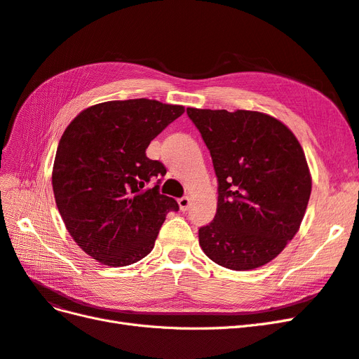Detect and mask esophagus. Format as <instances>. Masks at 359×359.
<instances>
[{"instance_id": "34e87169", "label": "esophagus", "mask_w": 359, "mask_h": 359, "mask_svg": "<svg viewBox=\"0 0 359 359\" xmlns=\"http://www.w3.org/2000/svg\"><path fill=\"white\" fill-rule=\"evenodd\" d=\"M178 205H180V210L181 211H187L190 208V198L187 196H182L178 199Z\"/></svg>"}]
</instances>
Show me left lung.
Returning a JSON list of instances; mask_svg holds the SVG:
<instances>
[{
    "label": "left lung",
    "instance_id": "8db88e82",
    "mask_svg": "<svg viewBox=\"0 0 359 359\" xmlns=\"http://www.w3.org/2000/svg\"><path fill=\"white\" fill-rule=\"evenodd\" d=\"M219 182L214 220L199 229L212 262L233 271L278 256L299 229L311 193L304 151L278 119L253 111L187 107Z\"/></svg>",
    "mask_w": 359,
    "mask_h": 359
}]
</instances>
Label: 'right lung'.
<instances>
[{
	"label": "right lung",
	"instance_id": "right-lung-1",
	"mask_svg": "<svg viewBox=\"0 0 359 359\" xmlns=\"http://www.w3.org/2000/svg\"><path fill=\"white\" fill-rule=\"evenodd\" d=\"M182 114V106L149 99L104 102L62 133L53 194L69 233L93 259L107 266L137 262L153 250L166 214L180 210L160 193L166 168L145 151Z\"/></svg>",
	"mask_w": 359,
	"mask_h": 359
}]
</instances>
